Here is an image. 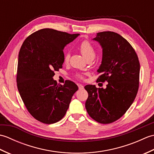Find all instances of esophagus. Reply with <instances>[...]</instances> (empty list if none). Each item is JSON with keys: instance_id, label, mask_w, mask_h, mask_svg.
<instances>
[{"instance_id": "obj_1", "label": "esophagus", "mask_w": 154, "mask_h": 154, "mask_svg": "<svg viewBox=\"0 0 154 154\" xmlns=\"http://www.w3.org/2000/svg\"><path fill=\"white\" fill-rule=\"evenodd\" d=\"M78 87H79V89H80V90L84 89V87L82 85H81V84L78 85Z\"/></svg>"}]
</instances>
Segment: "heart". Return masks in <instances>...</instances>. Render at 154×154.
Segmentation results:
<instances>
[{
	"mask_svg": "<svg viewBox=\"0 0 154 154\" xmlns=\"http://www.w3.org/2000/svg\"><path fill=\"white\" fill-rule=\"evenodd\" d=\"M79 48L80 50L81 53L83 54V56L85 57L87 60L89 57H94L95 55V50L89 41L84 40L81 42L79 45ZM70 58V54L69 52H65L64 55V61L67 62ZM76 77L79 79H83V76L80 74H77Z\"/></svg>",
	"mask_w": 154,
	"mask_h": 154,
	"instance_id": "1",
	"label": "heart"
}]
</instances>
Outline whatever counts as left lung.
Wrapping results in <instances>:
<instances>
[{"label": "left lung", "mask_w": 154, "mask_h": 154, "mask_svg": "<svg viewBox=\"0 0 154 154\" xmlns=\"http://www.w3.org/2000/svg\"><path fill=\"white\" fill-rule=\"evenodd\" d=\"M93 40L103 49L102 62L97 81L108 84L105 89L88 85L85 108L97 122L110 124L119 120L132 105L139 87L140 62L135 50L125 38L113 32L97 34Z\"/></svg>", "instance_id": "obj_1"}]
</instances>
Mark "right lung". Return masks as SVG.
Wrapping results in <instances>:
<instances>
[{"instance_id": "add662e5", "label": "right lung", "mask_w": 154, "mask_h": 154, "mask_svg": "<svg viewBox=\"0 0 154 154\" xmlns=\"http://www.w3.org/2000/svg\"><path fill=\"white\" fill-rule=\"evenodd\" d=\"M79 34L42 29L26 39L18 54L16 82L28 112L40 122L50 124L63 119L78 87L67 80L63 85L54 80L62 68L63 48Z\"/></svg>"}]
</instances>
